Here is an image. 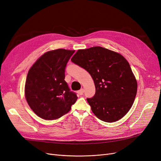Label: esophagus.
Returning a JSON list of instances; mask_svg holds the SVG:
<instances>
[{
	"instance_id": "1",
	"label": "esophagus",
	"mask_w": 161,
	"mask_h": 161,
	"mask_svg": "<svg viewBox=\"0 0 161 161\" xmlns=\"http://www.w3.org/2000/svg\"><path fill=\"white\" fill-rule=\"evenodd\" d=\"M84 89H81L80 90H79L78 92H77V93H78L79 95H80V96H81V95L84 94Z\"/></svg>"
}]
</instances>
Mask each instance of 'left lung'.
<instances>
[{
	"label": "left lung",
	"mask_w": 161,
	"mask_h": 161,
	"mask_svg": "<svg viewBox=\"0 0 161 161\" xmlns=\"http://www.w3.org/2000/svg\"><path fill=\"white\" fill-rule=\"evenodd\" d=\"M72 62L90 74L96 87L93 97L87 99L98 119L113 123L131 108L137 92V81L127 59L119 53L100 46L78 50Z\"/></svg>",
	"instance_id": "obj_1"
}]
</instances>
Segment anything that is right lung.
Here are the masks:
<instances>
[{"label":"right lung","mask_w":161,"mask_h":161,"mask_svg":"<svg viewBox=\"0 0 161 161\" xmlns=\"http://www.w3.org/2000/svg\"><path fill=\"white\" fill-rule=\"evenodd\" d=\"M75 50L45 52L30 68L25 96L30 108L42 119L53 120L71 109L77 97L65 81V68Z\"/></svg>","instance_id":"obj_1"}]
</instances>
